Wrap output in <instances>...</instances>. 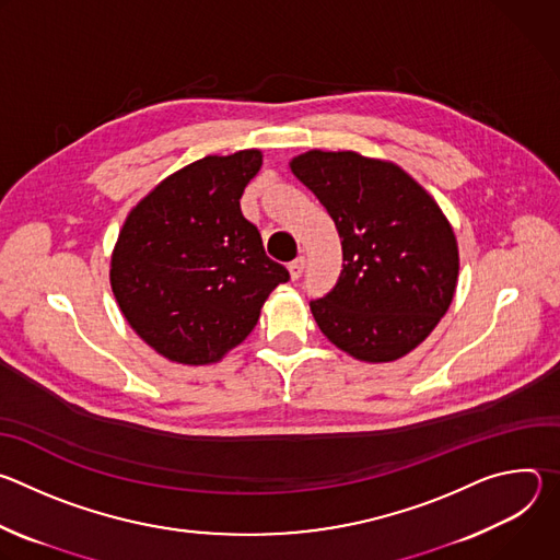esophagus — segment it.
<instances>
[{"mask_svg":"<svg viewBox=\"0 0 560 560\" xmlns=\"http://www.w3.org/2000/svg\"><path fill=\"white\" fill-rule=\"evenodd\" d=\"M288 270H290V277H292V281H296V279H301V275H303V270H305V259L303 257H296L290 266H288Z\"/></svg>","mask_w":560,"mask_h":560,"instance_id":"1","label":"esophagus"}]
</instances>
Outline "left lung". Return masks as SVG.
I'll use <instances>...</instances> for the list:
<instances>
[{
	"label": "left lung",
	"instance_id": "8db88e82",
	"mask_svg": "<svg viewBox=\"0 0 560 560\" xmlns=\"http://www.w3.org/2000/svg\"><path fill=\"white\" fill-rule=\"evenodd\" d=\"M290 168L341 236L343 270L328 294L310 301L316 326L361 361L408 354L456 290V238L441 208L398 166L350 150H310Z\"/></svg>",
	"mask_w": 560,
	"mask_h": 560
}]
</instances>
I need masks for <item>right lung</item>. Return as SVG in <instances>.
I'll return each mask as SVG.
<instances>
[{
    "mask_svg": "<svg viewBox=\"0 0 560 560\" xmlns=\"http://www.w3.org/2000/svg\"><path fill=\"white\" fill-rule=\"evenodd\" d=\"M259 168V150L203 156L141 199L119 232L115 299L132 330L171 361H219L290 279L238 206Z\"/></svg>",
    "mask_w": 560,
    "mask_h": 560,
    "instance_id": "1",
    "label": "right lung"
}]
</instances>
